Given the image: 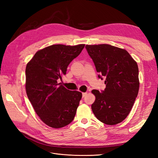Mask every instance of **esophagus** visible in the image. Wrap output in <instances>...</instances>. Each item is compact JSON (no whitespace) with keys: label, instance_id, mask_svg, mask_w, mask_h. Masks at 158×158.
<instances>
[{"label":"esophagus","instance_id":"obj_1","mask_svg":"<svg viewBox=\"0 0 158 158\" xmlns=\"http://www.w3.org/2000/svg\"><path fill=\"white\" fill-rule=\"evenodd\" d=\"M87 95V93H82V97L84 98Z\"/></svg>","mask_w":158,"mask_h":158}]
</instances>
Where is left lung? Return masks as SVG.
Returning <instances> with one entry per match:
<instances>
[{
	"label": "left lung",
	"mask_w": 158,
	"mask_h": 158,
	"mask_svg": "<svg viewBox=\"0 0 158 158\" xmlns=\"http://www.w3.org/2000/svg\"><path fill=\"white\" fill-rule=\"evenodd\" d=\"M98 78H105L106 88L93 89L95 100L92 109L99 121L109 125L122 122L128 116L139 90L138 67L128 52L111 45H85Z\"/></svg>",
	"instance_id": "obj_1"
}]
</instances>
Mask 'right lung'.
Wrapping results in <instances>:
<instances>
[{"mask_svg":"<svg viewBox=\"0 0 158 158\" xmlns=\"http://www.w3.org/2000/svg\"><path fill=\"white\" fill-rule=\"evenodd\" d=\"M84 46L52 45L38 51L27 64V98L41 121L52 128L68 125L75 117L82 93L69 90L57 82Z\"/></svg>","mask_w":158,"mask_h":158,"instance_id":"obj_1","label":"right lung"}]
</instances>
